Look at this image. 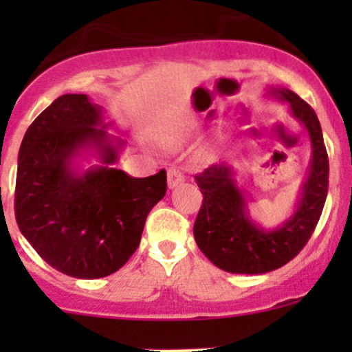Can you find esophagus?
Listing matches in <instances>:
<instances>
[{
  "label": "esophagus",
  "mask_w": 352,
  "mask_h": 352,
  "mask_svg": "<svg viewBox=\"0 0 352 352\" xmlns=\"http://www.w3.org/2000/svg\"><path fill=\"white\" fill-rule=\"evenodd\" d=\"M185 180L184 173H182L179 168L177 167H170L167 170V184H168V188H175L177 185H180L182 182Z\"/></svg>",
  "instance_id": "34e87169"
}]
</instances>
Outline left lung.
Returning <instances> with one entry per match:
<instances>
[{"instance_id":"left-lung-1","label":"left lung","mask_w":352,"mask_h":352,"mask_svg":"<svg viewBox=\"0 0 352 352\" xmlns=\"http://www.w3.org/2000/svg\"><path fill=\"white\" fill-rule=\"evenodd\" d=\"M270 94L289 104L292 114L311 139L308 179L292 218L276 230H263L250 220L246 199L227 164H215L195 175L204 201L193 235L201 253L228 273L261 274L281 268L305 248L316 228L329 184V160L316 112L289 89L272 87Z\"/></svg>"}]
</instances>
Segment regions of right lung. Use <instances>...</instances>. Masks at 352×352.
<instances>
[{"instance_id":"add662e5","label":"right lung","mask_w":352,"mask_h":352,"mask_svg":"<svg viewBox=\"0 0 352 352\" xmlns=\"http://www.w3.org/2000/svg\"><path fill=\"white\" fill-rule=\"evenodd\" d=\"M102 107L64 94L28 127L18 157L14 215L39 256L72 278L94 280L127 263L148 212L167 192V173L134 179L112 168L125 144L107 134ZM96 146L103 165L72 170L79 150Z\"/></svg>"}]
</instances>
